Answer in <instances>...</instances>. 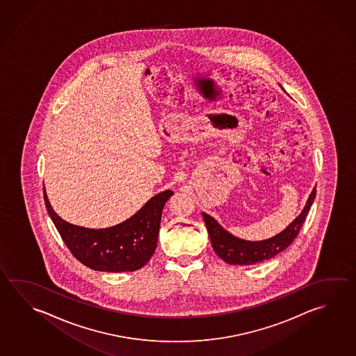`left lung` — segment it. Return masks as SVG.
Masks as SVG:
<instances>
[{"label":"left lung","instance_id":"left-lung-1","mask_svg":"<svg viewBox=\"0 0 356 356\" xmlns=\"http://www.w3.org/2000/svg\"><path fill=\"white\" fill-rule=\"evenodd\" d=\"M315 195L316 188L312 189L304 211L300 213L298 218L286 227L282 232L264 241L253 242L238 238L226 231L213 217L207 213H202L203 220L206 222L214 252L229 265H253L275 257L277 253L282 252L290 246L293 239L298 237V232L304 225L305 218L309 214L311 206L314 203Z\"/></svg>","mask_w":356,"mask_h":356}]
</instances>
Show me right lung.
<instances>
[{
	"label": "right lung",
	"instance_id": "1",
	"mask_svg": "<svg viewBox=\"0 0 356 356\" xmlns=\"http://www.w3.org/2000/svg\"><path fill=\"white\" fill-rule=\"evenodd\" d=\"M173 194H155L134 216L109 228L75 226L52 209L44 187L46 209L70 252L83 265L103 272L136 271L154 254L163 208Z\"/></svg>",
	"mask_w": 356,
	"mask_h": 356
}]
</instances>
